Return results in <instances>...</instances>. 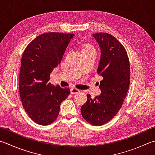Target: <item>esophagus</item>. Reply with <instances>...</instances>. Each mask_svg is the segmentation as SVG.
I'll return each instance as SVG.
<instances>
[{"instance_id": "esophagus-1", "label": "esophagus", "mask_w": 155, "mask_h": 155, "mask_svg": "<svg viewBox=\"0 0 155 155\" xmlns=\"http://www.w3.org/2000/svg\"><path fill=\"white\" fill-rule=\"evenodd\" d=\"M79 92H80V90L76 89V88H72V89H71V94H75V93H77Z\"/></svg>"}]
</instances>
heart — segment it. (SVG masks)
Wrapping results in <instances>:
<instances>
[{"instance_id": "b5f03b06", "label": "heart", "mask_w": 155, "mask_h": 155, "mask_svg": "<svg viewBox=\"0 0 155 155\" xmlns=\"http://www.w3.org/2000/svg\"><path fill=\"white\" fill-rule=\"evenodd\" d=\"M93 50H95V48H94L93 46H92V45L90 44H85L83 45V49H82V52H84V51H93Z\"/></svg>"}]
</instances>
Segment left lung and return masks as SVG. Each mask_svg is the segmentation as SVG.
Instances as JSON below:
<instances>
[{
	"label": "left lung",
	"mask_w": 155,
	"mask_h": 155,
	"mask_svg": "<svg viewBox=\"0 0 155 155\" xmlns=\"http://www.w3.org/2000/svg\"><path fill=\"white\" fill-rule=\"evenodd\" d=\"M93 36L101 50L97 68L98 74L103 77L101 94L95 98L87 94L81 112L88 123L101 126L110 122L122 107L130 86V68L126 50L116 38L107 33Z\"/></svg>",
	"instance_id": "obj_1"
}]
</instances>
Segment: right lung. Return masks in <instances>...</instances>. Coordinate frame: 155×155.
I'll return each mask as SVG.
<instances>
[{
  "instance_id": "obj_1",
  "label": "right lung",
  "mask_w": 155,
  "mask_h": 155,
  "mask_svg": "<svg viewBox=\"0 0 155 155\" xmlns=\"http://www.w3.org/2000/svg\"><path fill=\"white\" fill-rule=\"evenodd\" d=\"M74 36L43 33L30 42L23 54L19 73L21 102L30 118L39 125H49L56 120L60 104L70 94L69 88L62 89L48 81Z\"/></svg>"
}]
</instances>
